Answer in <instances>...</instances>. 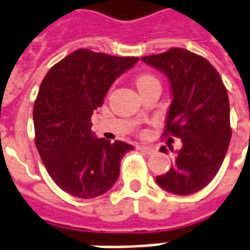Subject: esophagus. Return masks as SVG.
I'll return each mask as SVG.
<instances>
[{
  "mask_svg": "<svg viewBox=\"0 0 250 250\" xmlns=\"http://www.w3.org/2000/svg\"><path fill=\"white\" fill-rule=\"evenodd\" d=\"M138 149L146 153V155H152V153H155V149L152 147H147V146H138Z\"/></svg>",
  "mask_w": 250,
  "mask_h": 250,
  "instance_id": "1",
  "label": "esophagus"
}]
</instances>
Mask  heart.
Listing matches in <instances>:
<instances>
[{
  "label": "heart",
  "instance_id": "heart-1",
  "mask_svg": "<svg viewBox=\"0 0 250 250\" xmlns=\"http://www.w3.org/2000/svg\"><path fill=\"white\" fill-rule=\"evenodd\" d=\"M152 82H158L156 78L153 77V75H149V74H144L142 77L138 78L136 81V86L139 87V86H144V84H148V83H152Z\"/></svg>",
  "mask_w": 250,
  "mask_h": 250
}]
</instances>
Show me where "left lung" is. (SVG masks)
<instances>
[{
  "instance_id": "left-lung-1",
  "label": "left lung",
  "mask_w": 250,
  "mask_h": 250,
  "mask_svg": "<svg viewBox=\"0 0 250 250\" xmlns=\"http://www.w3.org/2000/svg\"><path fill=\"white\" fill-rule=\"evenodd\" d=\"M142 61L169 79L172 103L164 136L183 143L169 171L156 176V183L171 193H195L212 182L228 151L232 128L227 88L207 59L186 49L172 47ZM160 151L168 152L164 146Z\"/></svg>"
}]
</instances>
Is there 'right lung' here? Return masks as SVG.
Segmentation results:
<instances>
[{"label": "right lung", "mask_w": 250, "mask_h": 250, "mask_svg": "<svg viewBox=\"0 0 250 250\" xmlns=\"http://www.w3.org/2000/svg\"><path fill=\"white\" fill-rule=\"evenodd\" d=\"M139 58L78 49L50 68L34 102L36 147L50 177L68 195L92 199L119 177L120 160L134 147L98 139L91 115L119 75Z\"/></svg>", "instance_id": "1"}]
</instances>
